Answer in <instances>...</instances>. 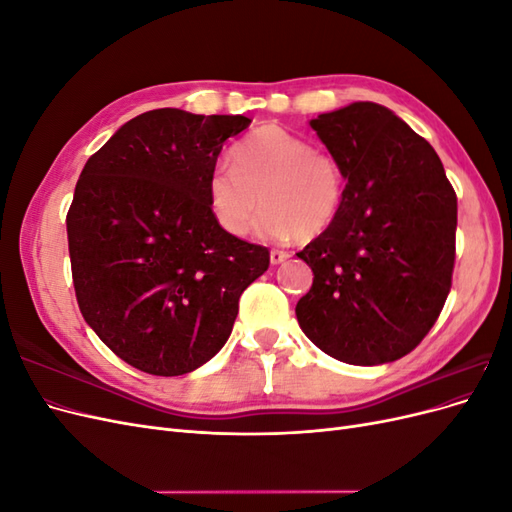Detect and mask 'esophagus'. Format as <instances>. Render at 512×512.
I'll list each match as a JSON object with an SVG mask.
<instances>
[{
	"label": "esophagus",
	"instance_id": "1",
	"mask_svg": "<svg viewBox=\"0 0 512 512\" xmlns=\"http://www.w3.org/2000/svg\"><path fill=\"white\" fill-rule=\"evenodd\" d=\"M269 258H271V265H282L284 260H288V258H290V254H288V252H284V250H271Z\"/></svg>",
	"mask_w": 512,
	"mask_h": 512
}]
</instances>
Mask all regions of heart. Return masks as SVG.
<instances>
[{
	"instance_id": "1",
	"label": "heart",
	"mask_w": 512,
	"mask_h": 512,
	"mask_svg": "<svg viewBox=\"0 0 512 512\" xmlns=\"http://www.w3.org/2000/svg\"><path fill=\"white\" fill-rule=\"evenodd\" d=\"M232 166H215L207 177V198L215 222L243 237L256 222L267 241L318 237L344 200V170L329 153L280 126H262L230 149Z\"/></svg>"
}]
</instances>
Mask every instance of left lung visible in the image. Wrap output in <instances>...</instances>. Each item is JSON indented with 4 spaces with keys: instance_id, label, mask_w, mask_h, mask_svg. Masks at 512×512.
<instances>
[{
    "instance_id": "obj_1",
    "label": "left lung",
    "mask_w": 512,
    "mask_h": 512,
    "mask_svg": "<svg viewBox=\"0 0 512 512\" xmlns=\"http://www.w3.org/2000/svg\"><path fill=\"white\" fill-rule=\"evenodd\" d=\"M344 170L335 222L297 254L314 284L297 303L303 333L350 365L412 352L451 292L457 196L438 153L376 102L309 121Z\"/></svg>"
}]
</instances>
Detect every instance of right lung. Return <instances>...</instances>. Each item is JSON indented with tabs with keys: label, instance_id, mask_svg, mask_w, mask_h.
<instances>
[{
	"label": "right lung",
	"instance_id": "obj_1",
	"mask_svg": "<svg viewBox=\"0 0 512 512\" xmlns=\"http://www.w3.org/2000/svg\"><path fill=\"white\" fill-rule=\"evenodd\" d=\"M243 115L158 108L91 156L66 218L81 314L128 365L181 376L222 350L269 250L215 222L207 177Z\"/></svg>",
	"mask_w": 512,
	"mask_h": 512
}]
</instances>
